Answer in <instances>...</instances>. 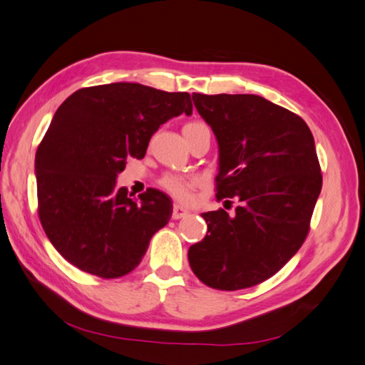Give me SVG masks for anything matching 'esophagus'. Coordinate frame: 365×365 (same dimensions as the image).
I'll list each match as a JSON object with an SVG mask.
<instances>
[{"mask_svg":"<svg viewBox=\"0 0 365 365\" xmlns=\"http://www.w3.org/2000/svg\"><path fill=\"white\" fill-rule=\"evenodd\" d=\"M187 215H189V210H185L184 207H181L178 204L173 207V212H172L173 219H181V217H185Z\"/></svg>","mask_w":365,"mask_h":365,"instance_id":"34e87169","label":"esophagus"}]
</instances>
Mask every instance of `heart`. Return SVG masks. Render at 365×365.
Masks as SVG:
<instances>
[{"instance_id": "1", "label": "heart", "mask_w": 365, "mask_h": 365, "mask_svg": "<svg viewBox=\"0 0 365 365\" xmlns=\"http://www.w3.org/2000/svg\"><path fill=\"white\" fill-rule=\"evenodd\" d=\"M201 129H208V128L202 123V121H197V120L189 121V123H185L182 128L185 138L190 137L192 134H195V132L201 130ZM160 185L170 196H173L175 200H178L181 202H190L193 197V190L197 185V180L193 178V176L169 173V175H164L160 180Z\"/></svg>"}]
</instances>
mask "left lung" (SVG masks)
<instances>
[{"label":"left lung","instance_id":"left-lung-1","mask_svg":"<svg viewBox=\"0 0 365 365\" xmlns=\"http://www.w3.org/2000/svg\"><path fill=\"white\" fill-rule=\"evenodd\" d=\"M192 97L217 138L216 200L239 205L235 216L201 215L208 231L189 263L210 288L247 289L280 271L311 230L323 185L314 137L300 115L260 96Z\"/></svg>","mask_w":365,"mask_h":365}]
</instances>
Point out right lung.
<instances>
[{"mask_svg": "<svg viewBox=\"0 0 365 365\" xmlns=\"http://www.w3.org/2000/svg\"><path fill=\"white\" fill-rule=\"evenodd\" d=\"M189 93L117 82L73 93L36 150L38 215L53 247L76 268L102 279L134 271L172 202L157 189L138 200L115 189L126 160L146 155L169 118L192 115Z\"/></svg>", "mask_w": 365, "mask_h": 365, "instance_id": "right-lung-1", "label": "right lung"}]
</instances>
